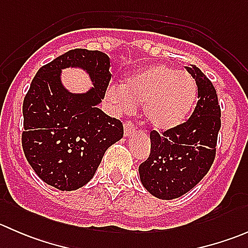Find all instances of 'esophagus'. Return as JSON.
I'll use <instances>...</instances> for the list:
<instances>
[{"label":"esophagus","instance_id":"34e87169","mask_svg":"<svg viewBox=\"0 0 248 248\" xmlns=\"http://www.w3.org/2000/svg\"><path fill=\"white\" fill-rule=\"evenodd\" d=\"M124 137H132L136 134V128H134L133 124L131 121H127L126 124H124Z\"/></svg>","mask_w":248,"mask_h":248}]
</instances>
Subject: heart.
I'll return each mask as SVG.
<instances>
[{
  "label": "heart",
  "mask_w": 248,
  "mask_h": 248,
  "mask_svg": "<svg viewBox=\"0 0 248 248\" xmlns=\"http://www.w3.org/2000/svg\"><path fill=\"white\" fill-rule=\"evenodd\" d=\"M194 78L166 64H157L126 78L122 86H110L106 98L117 114H131L142 104V117L155 131L179 127L196 103Z\"/></svg>",
  "instance_id": "1"
}]
</instances>
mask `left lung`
<instances>
[{
    "mask_svg": "<svg viewBox=\"0 0 248 248\" xmlns=\"http://www.w3.org/2000/svg\"><path fill=\"white\" fill-rule=\"evenodd\" d=\"M198 86L193 114L176 128L150 133L151 152L139 166L140 181L156 198L170 201L191 191L207 174L216 156L221 108L216 90L196 66L186 67Z\"/></svg>",
    "mask_w": 248,
    "mask_h": 248,
    "instance_id": "1",
    "label": "left lung"
}]
</instances>
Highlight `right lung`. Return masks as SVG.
I'll return each mask as SVG.
<instances>
[{"instance_id":"1","label":"right lung","mask_w":248,"mask_h":248,"mask_svg":"<svg viewBox=\"0 0 248 248\" xmlns=\"http://www.w3.org/2000/svg\"><path fill=\"white\" fill-rule=\"evenodd\" d=\"M81 68L94 87L73 94L63 86L64 68ZM107 54L74 49L42 67L22 104V149L34 172L60 191H76L93 177L104 154L124 137L120 120L98 108L111 74Z\"/></svg>"}]
</instances>
